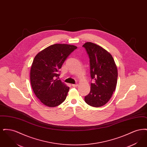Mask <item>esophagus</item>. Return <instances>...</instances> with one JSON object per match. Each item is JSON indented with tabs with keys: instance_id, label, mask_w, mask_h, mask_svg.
I'll return each mask as SVG.
<instances>
[{
	"instance_id": "esophagus-1",
	"label": "esophagus",
	"mask_w": 147,
	"mask_h": 147,
	"mask_svg": "<svg viewBox=\"0 0 147 147\" xmlns=\"http://www.w3.org/2000/svg\"><path fill=\"white\" fill-rule=\"evenodd\" d=\"M78 85V84H72V86H73V87H76Z\"/></svg>"
}]
</instances>
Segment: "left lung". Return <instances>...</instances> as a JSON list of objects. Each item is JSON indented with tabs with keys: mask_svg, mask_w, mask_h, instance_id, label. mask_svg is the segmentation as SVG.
I'll list each match as a JSON object with an SVG mask.
<instances>
[{
	"mask_svg": "<svg viewBox=\"0 0 147 147\" xmlns=\"http://www.w3.org/2000/svg\"><path fill=\"white\" fill-rule=\"evenodd\" d=\"M90 59L91 83L89 94L85 96V102L98 107L105 105L111 98L117 82V68L111 55L101 46L92 42L83 45Z\"/></svg>",
	"mask_w": 147,
	"mask_h": 147,
	"instance_id": "1",
	"label": "left lung"
}]
</instances>
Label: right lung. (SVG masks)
Wrapping results in <instances>:
<instances>
[{
  "mask_svg": "<svg viewBox=\"0 0 147 147\" xmlns=\"http://www.w3.org/2000/svg\"><path fill=\"white\" fill-rule=\"evenodd\" d=\"M77 46L67 44H54L38 53L30 70L32 90L43 104L56 107L67 98L69 88L58 80L59 70Z\"/></svg>",
  "mask_w": 147,
  "mask_h": 147,
  "instance_id": "add662e5",
  "label": "right lung"
}]
</instances>
